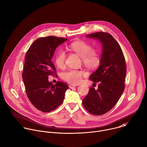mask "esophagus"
<instances>
[{
  "mask_svg": "<svg viewBox=\"0 0 147 147\" xmlns=\"http://www.w3.org/2000/svg\"><path fill=\"white\" fill-rule=\"evenodd\" d=\"M76 87V85H75L74 84H70L69 85V88L70 89H73V88H75Z\"/></svg>",
  "mask_w": 147,
  "mask_h": 147,
  "instance_id": "34e87169",
  "label": "esophagus"
}]
</instances>
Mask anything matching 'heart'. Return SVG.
<instances>
[{
  "label": "heart",
  "mask_w": 147,
  "mask_h": 147,
  "mask_svg": "<svg viewBox=\"0 0 147 147\" xmlns=\"http://www.w3.org/2000/svg\"><path fill=\"white\" fill-rule=\"evenodd\" d=\"M69 49L77 53L81 58L84 65L89 68L97 67L100 63V58L99 54L93 50L92 45L84 41H76L69 45ZM66 53L60 50L56 55L55 62L59 68L64 67L65 65ZM85 75L83 71L69 69L62 74V78L66 81L71 84H79L82 80V76Z\"/></svg>",
  "instance_id": "obj_1"
}]
</instances>
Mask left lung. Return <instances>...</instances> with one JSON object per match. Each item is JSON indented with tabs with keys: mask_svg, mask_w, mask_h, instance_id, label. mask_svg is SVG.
<instances>
[{
	"mask_svg": "<svg viewBox=\"0 0 147 147\" xmlns=\"http://www.w3.org/2000/svg\"><path fill=\"white\" fill-rule=\"evenodd\" d=\"M86 37L100 41L102 54L98 69L89 77L95 84L99 83L98 89L90 87L82 105L90 114L100 115L111 110L123 93L126 73L125 59L121 47L110 34L100 32Z\"/></svg>",
	"mask_w": 147,
	"mask_h": 147,
	"instance_id": "obj_1",
	"label": "left lung"
}]
</instances>
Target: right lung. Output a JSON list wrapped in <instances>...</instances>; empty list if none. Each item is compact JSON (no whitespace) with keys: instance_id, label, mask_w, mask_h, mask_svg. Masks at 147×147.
I'll return each instance as SVG.
<instances>
[{"instance_id":"obj_1","label":"right lung","mask_w":147,"mask_h":147,"mask_svg":"<svg viewBox=\"0 0 147 147\" xmlns=\"http://www.w3.org/2000/svg\"><path fill=\"white\" fill-rule=\"evenodd\" d=\"M67 39L55 36L36 40L26 52L22 79L26 93L32 104L38 110L48 113L63 102L68 85L61 81L54 85L48 76L56 74L51 61L56 48Z\"/></svg>"}]
</instances>
